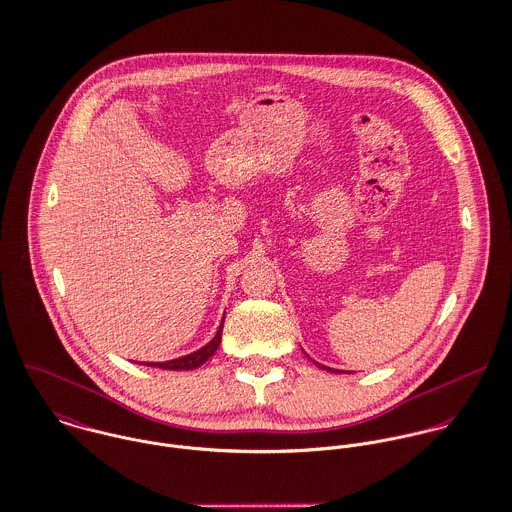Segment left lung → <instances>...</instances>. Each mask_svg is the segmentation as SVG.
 <instances>
[{
	"label": "left lung",
	"mask_w": 512,
	"mask_h": 512,
	"mask_svg": "<svg viewBox=\"0 0 512 512\" xmlns=\"http://www.w3.org/2000/svg\"><path fill=\"white\" fill-rule=\"evenodd\" d=\"M318 365H320V363H318ZM322 367H324V369H328V371H332V367H326V365H322Z\"/></svg>",
	"instance_id": "obj_1"
}]
</instances>
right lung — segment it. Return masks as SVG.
<instances>
[{"mask_svg":"<svg viewBox=\"0 0 512 512\" xmlns=\"http://www.w3.org/2000/svg\"><path fill=\"white\" fill-rule=\"evenodd\" d=\"M224 324V322H222ZM222 324L216 332V336L212 338L210 343H206L204 347L196 349L194 353H188L184 357H178V359H171V361H163V363H147V365H153V367H163V369H196L200 367L206 359H210L214 355V351L218 349L220 345V338H222Z\"/></svg>","mask_w":512,"mask_h":512,"instance_id":"add662e5","label":"right lung"}]
</instances>
